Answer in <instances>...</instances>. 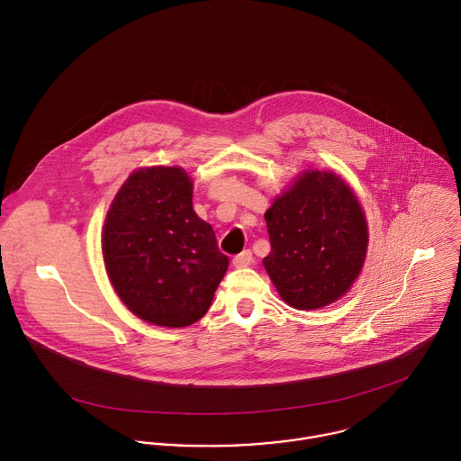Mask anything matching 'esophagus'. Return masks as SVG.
I'll list each match as a JSON object with an SVG mask.
<instances>
[{
    "label": "esophagus",
    "instance_id": "esophagus-1",
    "mask_svg": "<svg viewBox=\"0 0 461 461\" xmlns=\"http://www.w3.org/2000/svg\"><path fill=\"white\" fill-rule=\"evenodd\" d=\"M232 263H234L236 267H249L250 264L254 263V256H252L250 250H243L241 254H238V256L234 258Z\"/></svg>",
    "mask_w": 461,
    "mask_h": 461
}]
</instances>
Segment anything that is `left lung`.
<instances>
[{
	"mask_svg": "<svg viewBox=\"0 0 461 461\" xmlns=\"http://www.w3.org/2000/svg\"><path fill=\"white\" fill-rule=\"evenodd\" d=\"M271 252L263 264L280 298L321 309L348 293L367 252V221L333 172L305 170L264 214Z\"/></svg>",
	"mask_w": 461,
	"mask_h": 461,
	"instance_id": "left-lung-1",
	"label": "left lung"
}]
</instances>
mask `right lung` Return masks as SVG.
Here are the masks:
<instances>
[{"mask_svg": "<svg viewBox=\"0 0 461 461\" xmlns=\"http://www.w3.org/2000/svg\"><path fill=\"white\" fill-rule=\"evenodd\" d=\"M192 197L194 183L183 168H140L104 220L108 276L122 303L150 325H194L209 311L229 266Z\"/></svg>", "mask_w": 461, "mask_h": 461, "instance_id": "add662e5", "label": "right lung"}]
</instances>
